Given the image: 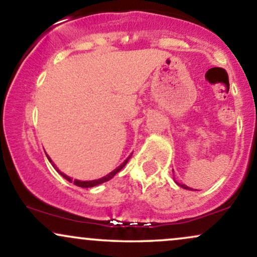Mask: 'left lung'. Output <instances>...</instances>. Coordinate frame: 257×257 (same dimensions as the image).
<instances>
[{
  "label": "left lung",
  "mask_w": 257,
  "mask_h": 257,
  "mask_svg": "<svg viewBox=\"0 0 257 257\" xmlns=\"http://www.w3.org/2000/svg\"><path fill=\"white\" fill-rule=\"evenodd\" d=\"M176 182V181H175ZM176 183H177V182H176ZM179 187H182V188H184V189H189L190 190V188L189 187H187V185H184V184H179V183H177Z\"/></svg>",
  "instance_id": "8db88e82"
}]
</instances>
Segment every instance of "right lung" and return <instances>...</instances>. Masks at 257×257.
<instances>
[{
	"label": "right lung",
	"instance_id": "obj_1",
	"mask_svg": "<svg viewBox=\"0 0 257 257\" xmlns=\"http://www.w3.org/2000/svg\"><path fill=\"white\" fill-rule=\"evenodd\" d=\"M46 157H48L49 162H50V163L52 164V166H54V168H55V169H56V171L58 172V174H60V175H62V176H63V177L67 179V181H69V182H73V183H74V184H75V185H78V187H81V188H92V187H95V185H98V184H101V183H104V182H107V181H109V179H111V178H112V177H113V176H115V175L117 174V172H119V171H120V170H122L123 168H124V166H125V164H126V163H128V160H129V159H131L132 154H131V156H129V157H128V158H126V159L124 160V162H123L122 164H120V165L118 166V168H117V169H115V170H113V171H112V172H110V174H109V175L104 176V177H103V178H99V179H94V181H86V182H85V181H78V179H74V181H72V178H70V177H68V176H67V175L62 174V172L60 171V170H58V169L56 168V166H55V165H54V163H52V162H51V159H50V158H49V156H46Z\"/></svg>",
	"mask_w": 257,
	"mask_h": 257
}]
</instances>
